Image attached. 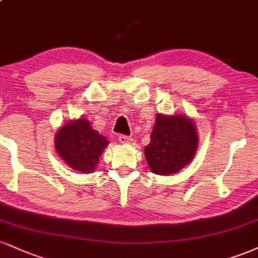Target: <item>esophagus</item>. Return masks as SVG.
I'll use <instances>...</instances> for the list:
<instances>
[{
  "label": "esophagus",
  "mask_w": 258,
  "mask_h": 258,
  "mask_svg": "<svg viewBox=\"0 0 258 258\" xmlns=\"http://www.w3.org/2000/svg\"><path fill=\"white\" fill-rule=\"evenodd\" d=\"M119 142L121 143V144H130V143L132 142V138L121 135V136H119Z\"/></svg>",
  "instance_id": "1"
}]
</instances>
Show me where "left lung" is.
Segmentation results:
<instances>
[{"label": "left lung", "instance_id": "1", "mask_svg": "<svg viewBox=\"0 0 258 258\" xmlns=\"http://www.w3.org/2000/svg\"><path fill=\"white\" fill-rule=\"evenodd\" d=\"M150 138L144 155L150 169L159 175L178 173L191 162L198 148L196 125L184 114H157Z\"/></svg>", "mask_w": 258, "mask_h": 258}]
</instances>
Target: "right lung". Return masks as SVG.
<instances>
[{
    "label": "right lung",
    "mask_w": 258,
    "mask_h": 258,
    "mask_svg": "<svg viewBox=\"0 0 258 258\" xmlns=\"http://www.w3.org/2000/svg\"><path fill=\"white\" fill-rule=\"evenodd\" d=\"M108 143L104 136L92 128L91 122L83 116L68 121L55 136L58 156L71 168L85 174L94 172Z\"/></svg>",
    "instance_id": "right-lung-1"
}]
</instances>
